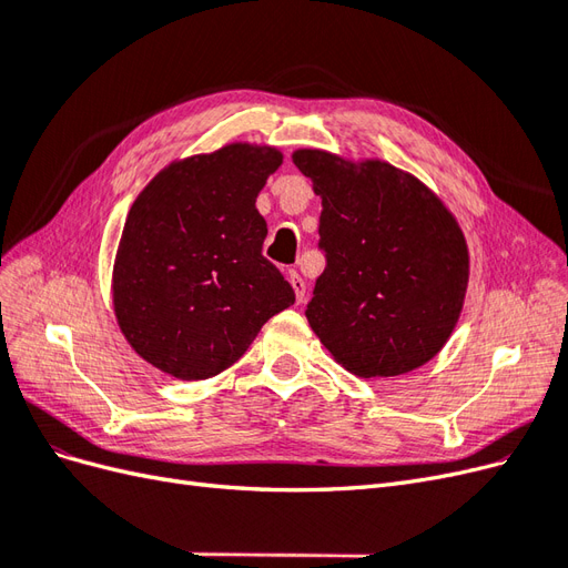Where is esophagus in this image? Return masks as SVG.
<instances>
[{
    "label": "esophagus",
    "instance_id": "obj_1",
    "mask_svg": "<svg viewBox=\"0 0 568 568\" xmlns=\"http://www.w3.org/2000/svg\"><path fill=\"white\" fill-rule=\"evenodd\" d=\"M288 282H291V286H294V291H296V301L301 303L305 298V282H303V277H301L296 270H288Z\"/></svg>",
    "mask_w": 568,
    "mask_h": 568
}]
</instances>
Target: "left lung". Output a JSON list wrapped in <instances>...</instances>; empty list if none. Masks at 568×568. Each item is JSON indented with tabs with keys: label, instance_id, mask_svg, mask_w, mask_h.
Masks as SVG:
<instances>
[{
	"label": "left lung",
	"instance_id": "left-lung-1",
	"mask_svg": "<svg viewBox=\"0 0 568 568\" xmlns=\"http://www.w3.org/2000/svg\"><path fill=\"white\" fill-rule=\"evenodd\" d=\"M294 163L322 196L326 267L305 317L336 363L357 376H398L453 334L469 253L448 209L403 170L301 149Z\"/></svg>",
	"mask_w": 568,
	"mask_h": 568
}]
</instances>
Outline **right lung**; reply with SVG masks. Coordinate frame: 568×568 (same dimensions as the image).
Returning <instances> with one entry per match:
<instances>
[{"instance_id": "obj_1", "label": "right lung", "mask_w": 568, "mask_h": 568, "mask_svg": "<svg viewBox=\"0 0 568 568\" xmlns=\"http://www.w3.org/2000/svg\"><path fill=\"white\" fill-rule=\"evenodd\" d=\"M280 165L277 149L230 144L168 165L132 203L113 303L130 346L153 367L209 379L294 305V288L263 255L267 225L255 209Z\"/></svg>"}]
</instances>
